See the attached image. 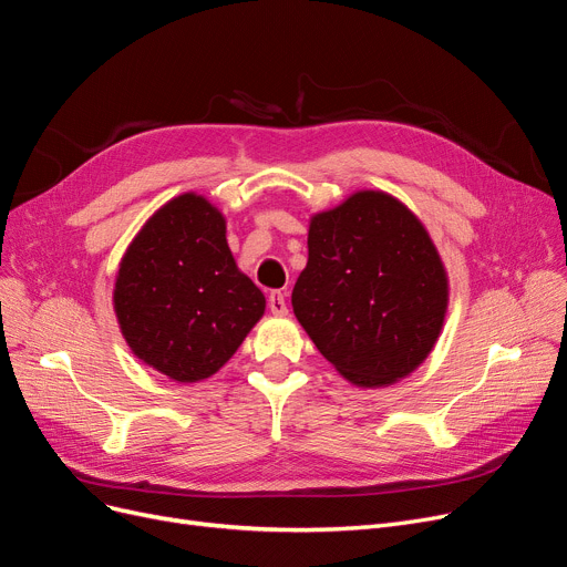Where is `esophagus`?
<instances>
[{
    "label": "esophagus",
    "mask_w": 567,
    "mask_h": 567,
    "mask_svg": "<svg viewBox=\"0 0 567 567\" xmlns=\"http://www.w3.org/2000/svg\"><path fill=\"white\" fill-rule=\"evenodd\" d=\"M268 310L274 312L276 317H285L287 315V303H285V293L282 291H270Z\"/></svg>",
    "instance_id": "esophagus-1"
}]
</instances>
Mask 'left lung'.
I'll list each match as a JSON object with an SVG mask.
<instances>
[{
  "mask_svg": "<svg viewBox=\"0 0 567 567\" xmlns=\"http://www.w3.org/2000/svg\"><path fill=\"white\" fill-rule=\"evenodd\" d=\"M450 276L431 234L396 196L357 189L310 215L291 308L315 348L359 389L391 386L433 352Z\"/></svg>",
  "mask_w": 567,
  "mask_h": 567,
  "instance_id": "obj_1",
  "label": "left lung"
}]
</instances>
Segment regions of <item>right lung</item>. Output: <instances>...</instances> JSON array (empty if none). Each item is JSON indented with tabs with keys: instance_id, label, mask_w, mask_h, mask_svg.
Here are the masks:
<instances>
[{
	"instance_id": "right-lung-1",
	"label": "right lung",
	"mask_w": 567,
	"mask_h": 567,
	"mask_svg": "<svg viewBox=\"0 0 567 567\" xmlns=\"http://www.w3.org/2000/svg\"><path fill=\"white\" fill-rule=\"evenodd\" d=\"M113 310L141 363L192 384L236 354L266 299L229 250L225 213L204 194L185 192L147 217L127 245Z\"/></svg>"
}]
</instances>
